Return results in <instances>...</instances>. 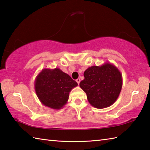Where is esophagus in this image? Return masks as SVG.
<instances>
[{
  "label": "esophagus",
  "instance_id": "obj_1",
  "mask_svg": "<svg viewBox=\"0 0 150 150\" xmlns=\"http://www.w3.org/2000/svg\"><path fill=\"white\" fill-rule=\"evenodd\" d=\"M80 81H81V80H80V79H77V80H76V82H77V83H78V84L80 83Z\"/></svg>",
  "mask_w": 150,
  "mask_h": 150
}]
</instances>
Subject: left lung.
Instances as JSON below:
<instances>
[{"label":"left lung","mask_w":150,"mask_h":150,"mask_svg":"<svg viewBox=\"0 0 150 150\" xmlns=\"http://www.w3.org/2000/svg\"><path fill=\"white\" fill-rule=\"evenodd\" d=\"M84 79L79 84L92 106L103 109L113 104L120 94L122 74L113 64L105 62L100 66H91L84 72Z\"/></svg>","instance_id":"obj_1"}]
</instances>
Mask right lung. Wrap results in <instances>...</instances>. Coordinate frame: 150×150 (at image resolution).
I'll return each mask as SVG.
<instances>
[{"label":"right lung","instance_id":"1","mask_svg":"<svg viewBox=\"0 0 150 150\" xmlns=\"http://www.w3.org/2000/svg\"><path fill=\"white\" fill-rule=\"evenodd\" d=\"M35 90L43 105L60 110L66 104L69 92L78 84L59 68L43 69L35 80Z\"/></svg>","mask_w":150,"mask_h":150}]
</instances>
